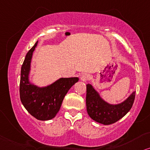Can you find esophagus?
<instances>
[{
  "mask_svg": "<svg viewBox=\"0 0 150 150\" xmlns=\"http://www.w3.org/2000/svg\"><path fill=\"white\" fill-rule=\"evenodd\" d=\"M90 78H91L90 75H89V74H87V73L81 74V77H80L81 80V81H86L89 80V79H90Z\"/></svg>",
  "mask_w": 150,
  "mask_h": 150,
  "instance_id": "1",
  "label": "esophagus"
}]
</instances>
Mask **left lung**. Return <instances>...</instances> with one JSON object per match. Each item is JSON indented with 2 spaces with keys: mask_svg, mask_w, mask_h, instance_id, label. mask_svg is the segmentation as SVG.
I'll return each mask as SVG.
<instances>
[{
  "mask_svg": "<svg viewBox=\"0 0 150 150\" xmlns=\"http://www.w3.org/2000/svg\"><path fill=\"white\" fill-rule=\"evenodd\" d=\"M136 92L126 100L118 105H110L100 98L98 93L92 86L86 85V110L93 120L101 124L111 125L124 117L133 105Z\"/></svg>",
  "mask_w": 150,
  "mask_h": 150,
  "instance_id": "obj_1",
  "label": "left lung"
}]
</instances>
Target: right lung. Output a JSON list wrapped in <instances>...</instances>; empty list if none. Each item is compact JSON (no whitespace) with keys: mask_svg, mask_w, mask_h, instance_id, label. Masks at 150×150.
<instances>
[{"mask_svg":"<svg viewBox=\"0 0 150 150\" xmlns=\"http://www.w3.org/2000/svg\"><path fill=\"white\" fill-rule=\"evenodd\" d=\"M38 41L28 51L21 66L20 99L26 110L35 118L48 120L55 117L66 94L79 80L78 77L60 78L46 87L39 88L30 83L28 75L33 51Z\"/></svg>","mask_w":150,"mask_h":150,"instance_id":"right-lung-1","label":"right lung"}]
</instances>
